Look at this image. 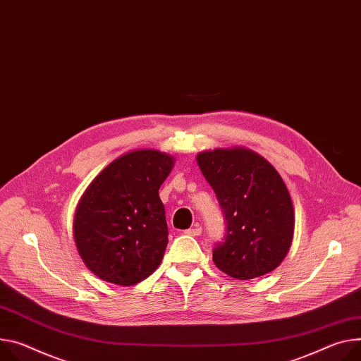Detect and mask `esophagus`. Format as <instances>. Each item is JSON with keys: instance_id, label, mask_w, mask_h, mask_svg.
<instances>
[{"instance_id": "obj_1", "label": "esophagus", "mask_w": 361, "mask_h": 361, "mask_svg": "<svg viewBox=\"0 0 361 361\" xmlns=\"http://www.w3.org/2000/svg\"><path fill=\"white\" fill-rule=\"evenodd\" d=\"M202 232H203V228L197 224V226H194V227H191V228H187V231H185L184 233L188 235V236H200Z\"/></svg>"}]
</instances>
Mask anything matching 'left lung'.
Listing matches in <instances>:
<instances>
[{"instance_id": "1", "label": "left lung", "mask_w": 361, "mask_h": 361, "mask_svg": "<svg viewBox=\"0 0 361 361\" xmlns=\"http://www.w3.org/2000/svg\"><path fill=\"white\" fill-rule=\"evenodd\" d=\"M197 162L216 192L226 226L213 249L214 265L242 281L274 271L293 236V207L278 171L245 148L202 152Z\"/></svg>"}]
</instances>
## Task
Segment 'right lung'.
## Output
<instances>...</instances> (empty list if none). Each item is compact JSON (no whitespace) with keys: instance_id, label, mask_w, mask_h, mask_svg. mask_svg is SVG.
Listing matches in <instances>:
<instances>
[{"instance_id":"right-lung-1","label":"right lung","mask_w":361,"mask_h":361,"mask_svg":"<svg viewBox=\"0 0 361 361\" xmlns=\"http://www.w3.org/2000/svg\"><path fill=\"white\" fill-rule=\"evenodd\" d=\"M173 162L154 149L129 152L87 187L75 216V240L97 278L129 286L161 264L169 227L158 190Z\"/></svg>"}]
</instances>
